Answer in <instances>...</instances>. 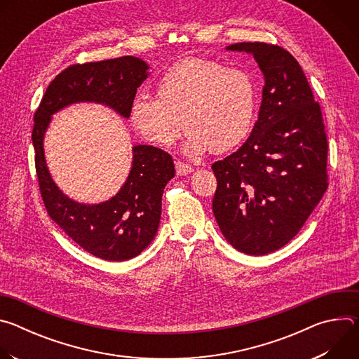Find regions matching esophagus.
I'll return each mask as SVG.
<instances>
[{"label":"esophagus","mask_w":359,"mask_h":359,"mask_svg":"<svg viewBox=\"0 0 359 359\" xmlns=\"http://www.w3.org/2000/svg\"><path fill=\"white\" fill-rule=\"evenodd\" d=\"M175 166H176V173H177V176H186V175H189V173L193 172V168H191V166H189V165H186V163H183V162H180V161H177V162L175 163Z\"/></svg>","instance_id":"1"}]
</instances>
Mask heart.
<instances>
[{
	"mask_svg": "<svg viewBox=\"0 0 359 359\" xmlns=\"http://www.w3.org/2000/svg\"><path fill=\"white\" fill-rule=\"evenodd\" d=\"M158 97L137 93L129 107L132 126L149 142L169 146L187 128L184 150L200 156L224 153L251 130L257 96L252 79L240 69L190 58L172 67L158 82Z\"/></svg>",
	"mask_w": 359,
	"mask_h": 359,
	"instance_id": "1",
	"label": "heart"
}]
</instances>
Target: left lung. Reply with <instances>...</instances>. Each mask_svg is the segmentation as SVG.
<instances>
[{
	"mask_svg": "<svg viewBox=\"0 0 359 359\" xmlns=\"http://www.w3.org/2000/svg\"><path fill=\"white\" fill-rule=\"evenodd\" d=\"M264 74L263 99L251 135L212 169L213 213L238 251L264 255L297 236L328 187V143L318 102L287 49L238 42Z\"/></svg>",
	"mask_w": 359,
	"mask_h": 359,
	"instance_id": "obj_1",
	"label": "left lung"
}]
</instances>
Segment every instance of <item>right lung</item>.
<instances>
[{"mask_svg":"<svg viewBox=\"0 0 359 359\" xmlns=\"http://www.w3.org/2000/svg\"><path fill=\"white\" fill-rule=\"evenodd\" d=\"M147 69L144 61L129 55L71 65L49 83L34 115L35 169L49 217L79 247L108 262L133 259L155 238L163 190L175 177L172 156L155 146H133L132 169L116 196L99 204H82L65 196L50 177L43 135L50 116L76 102H96L129 118L130 102Z\"/></svg>","mask_w":359,"mask_h":359,"instance_id":"1","label":"right lung"}]
</instances>
